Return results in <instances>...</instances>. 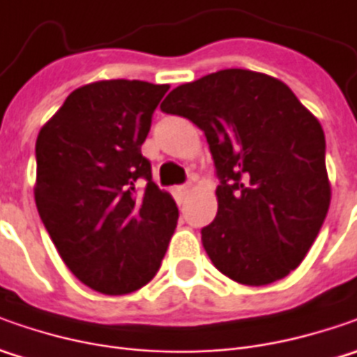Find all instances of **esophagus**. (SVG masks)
I'll return each instance as SVG.
<instances>
[{"instance_id":"34e87169","label":"esophagus","mask_w":357,"mask_h":357,"mask_svg":"<svg viewBox=\"0 0 357 357\" xmlns=\"http://www.w3.org/2000/svg\"><path fill=\"white\" fill-rule=\"evenodd\" d=\"M186 197H188V186H176L174 188V199H176V202H183Z\"/></svg>"}]
</instances>
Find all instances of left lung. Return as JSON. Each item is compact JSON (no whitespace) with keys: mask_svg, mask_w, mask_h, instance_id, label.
Returning a JSON list of instances; mask_svg holds the SVG:
<instances>
[{"mask_svg":"<svg viewBox=\"0 0 357 357\" xmlns=\"http://www.w3.org/2000/svg\"><path fill=\"white\" fill-rule=\"evenodd\" d=\"M199 127L220 185L202 246L230 280L266 286L306 258L330 208L320 121L280 79L222 69L178 85L160 103Z\"/></svg>","mask_w":357,"mask_h":357,"instance_id":"obj_1","label":"left lung"}]
</instances>
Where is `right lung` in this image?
<instances>
[{
	"mask_svg": "<svg viewBox=\"0 0 357 357\" xmlns=\"http://www.w3.org/2000/svg\"><path fill=\"white\" fill-rule=\"evenodd\" d=\"M167 91L95 81L73 91L37 135V211L65 266L95 292L129 294L153 280L176 228V202L141 155ZM141 178L147 188L137 193Z\"/></svg>",
	"mask_w": 357,
	"mask_h": 357,
	"instance_id": "1",
	"label": "right lung"
}]
</instances>
